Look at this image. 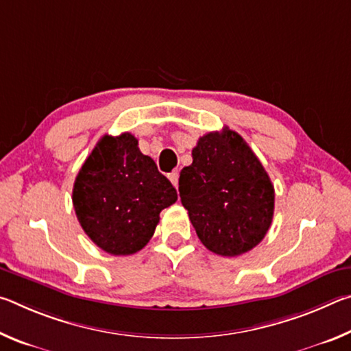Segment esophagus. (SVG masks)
Returning <instances> with one entry per match:
<instances>
[{"label":"esophagus","mask_w":351,"mask_h":351,"mask_svg":"<svg viewBox=\"0 0 351 351\" xmlns=\"http://www.w3.org/2000/svg\"><path fill=\"white\" fill-rule=\"evenodd\" d=\"M169 180L176 187L178 186V180H180V175H178V171H171V173L169 175Z\"/></svg>","instance_id":"34e87169"}]
</instances>
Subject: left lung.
Wrapping results in <instances>:
<instances>
[{
    "label": "left lung",
    "instance_id": "1",
    "mask_svg": "<svg viewBox=\"0 0 351 351\" xmlns=\"http://www.w3.org/2000/svg\"><path fill=\"white\" fill-rule=\"evenodd\" d=\"M180 175L181 203L198 239L223 257L251 251L274 217V186L239 133L228 127L198 139Z\"/></svg>",
    "mask_w": 351,
    "mask_h": 351
}]
</instances>
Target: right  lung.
<instances>
[{
	"label": "right lung",
	"instance_id": "right-lung-1",
	"mask_svg": "<svg viewBox=\"0 0 351 351\" xmlns=\"http://www.w3.org/2000/svg\"><path fill=\"white\" fill-rule=\"evenodd\" d=\"M178 199L176 189L132 133L105 134L83 162L73 189L85 234L111 255L141 251L154 234L159 213Z\"/></svg>",
	"mask_w": 351,
	"mask_h": 351
}]
</instances>
